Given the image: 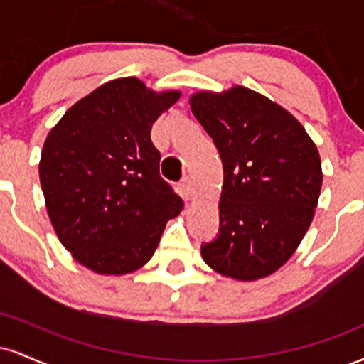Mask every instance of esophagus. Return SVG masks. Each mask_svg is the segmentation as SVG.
I'll return each mask as SVG.
<instances>
[{"label": "esophagus", "mask_w": 364, "mask_h": 364, "mask_svg": "<svg viewBox=\"0 0 364 364\" xmlns=\"http://www.w3.org/2000/svg\"><path fill=\"white\" fill-rule=\"evenodd\" d=\"M181 191H183V196H185L186 200H191L195 196V186H193V181H191L190 176L183 178Z\"/></svg>", "instance_id": "obj_1"}]
</instances>
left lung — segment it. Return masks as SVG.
Instances as JSON below:
<instances>
[{
  "label": "left lung",
  "mask_w": 364,
  "mask_h": 364,
  "mask_svg": "<svg viewBox=\"0 0 364 364\" xmlns=\"http://www.w3.org/2000/svg\"><path fill=\"white\" fill-rule=\"evenodd\" d=\"M190 104L224 168L219 235L202 243L203 260L240 281L270 275L311 224L321 188L318 150L294 116L245 87L198 92Z\"/></svg>",
  "instance_id": "left-lung-1"
}]
</instances>
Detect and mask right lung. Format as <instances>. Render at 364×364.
Wrapping results in <instances>:
<instances>
[{
	"label": "right lung",
	"instance_id": "obj_1",
	"mask_svg": "<svg viewBox=\"0 0 364 364\" xmlns=\"http://www.w3.org/2000/svg\"><path fill=\"white\" fill-rule=\"evenodd\" d=\"M178 99L179 92L156 94L136 78H119L70 107L46 139L39 178L49 219L87 269H140L183 208L150 140L154 121Z\"/></svg>",
	"mask_w": 364,
	"mask_h": 364
}]
</instances>
